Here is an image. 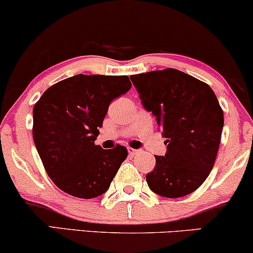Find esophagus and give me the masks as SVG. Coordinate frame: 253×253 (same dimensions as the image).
Returning <instances> with one entry per match:
<instances>
[{
	"label": "esophagus",
	"mask_w": 253,
	"mask_h": 253,
	"mask_svg": "<svg viewBox=\"0 0 253 253\" xmlns=\"http://www.w3.org/2000/svg\"><path fill=\"white\" fill-rule=\"evenodd\" d=\"M137 152H139V150L133 149V148H128V154H129V155H135Z\"/></svg>",
	"instance_id": "1"
}]
</instances>
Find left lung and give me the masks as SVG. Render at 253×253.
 <instances>
[{
    "label": "left lung",
    "instance_id": "8db88e82",
    "mask_svg": "<svg viewBox=\"0 0 253 253\" xmlns=\"http://www.w3.org/2000/svg\"><path fill=\"white\" fill-rule=\"evenodd\" d=\"M130 81L167 145L164 156H155L147 183L164 197L191 194L215 165L224 125L218 99L209 85L176 69L134 75Z\"/></svg>",
    "mask_w": 253,
    "mask_h": 253
}]
</instances>
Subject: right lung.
Returning <instances> with one entry per match:
<instances>
[{"instance_id": "right-lung-1", "label": "right lung", "mask_w": 253, "mask_h": 253, "mask_svg": "<svg viewBox=\"0 0 253 253\" xmlns=\"http://www.w3.org/2000/svg\"><path fill=\"white\" fill-rule=\"evenodd\" d=\"M132 87L127 76L77 75L52 85L34 106L33 136L57 187L78 198L103 195L126 160V147L94 145L111 101Z\"/></svg>"}]
</instances>
